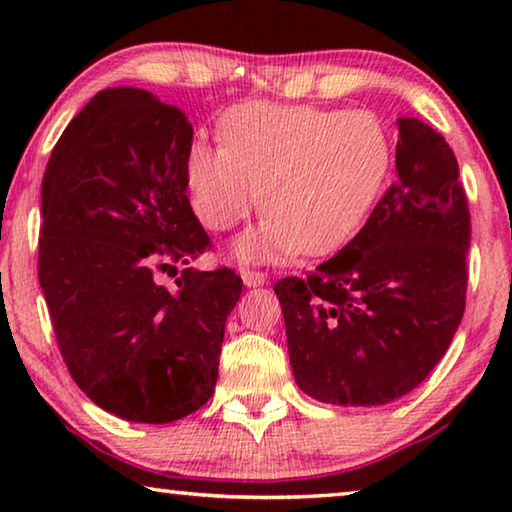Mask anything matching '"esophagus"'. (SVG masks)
<instances>
[{
  "label": "esophagus",
  "instance_id": "obj_1",
  "mask_svg": "<svg viewBox=\"0 0 512 512\" xmlns=\"http://www.w3.org/2000/svg\"><path fill=\"white\" fill-rule=\"evenodd\" d=\"M241 280H244L246 287H262L266 284L268 275L266 273H259V271H250V268H241Z\"/></svg>",
  "mask_w": 512,
  "mask_h": 512
}]
</instances>
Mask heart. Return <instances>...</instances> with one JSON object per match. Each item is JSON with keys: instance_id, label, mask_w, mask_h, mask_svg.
I'll return each instance as SVG.
<instances>
[{"instance_id": "b5f03b06", "label": "heart", "mask_w": 512, "mask_h": 512, "mask_svg": "<svg viewBox=\"0 0 512 512\" xmlns=\"http://www.w3.org/2000/svg\"><path fill=\"white\" fill-rule=\"evenodd\" d=\"M223 140L192 144L187 178L198 216L219 232L264 196L268 216L235 244L241 262L334 250L368 214L391 164L386 126L370 110L248 103L225 119Z\"/></svg>"}]
</instances>
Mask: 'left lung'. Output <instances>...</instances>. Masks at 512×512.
<instances>
[{
	"label": "left lung",
	"instance_id": "left-lung-1",
	"mask_svg": "<svg viewBox=\"0 0 512 512\" xmlns=\"http://www.w3.org/2000/svg\"><path fill=\"white\" fill-rule=\"evenodd\" d=\"M397 180L348 246L275 284L302 393L379 406L420 386L465 311L470 210L445 137L400 117Z\"/></svg>",
	"mask_w": 512,
	"mask_h": 512
}]
</instances>
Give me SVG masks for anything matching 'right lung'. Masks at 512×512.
I'll list each match as a JSON object with an SVG mask.
<instances>
[{
	"mask_svg": "<svg viewBox=\"0 0 512 512\" xmlns=\"http://www.w3.org/2000/svg\"><path fill=\"white\" fill-rule=\"evenodd\" d=\"M192 137L180 108L110 88L69 121L42 178L38 277L60 354L94 404L131 422L210 400L244 287L230 268L176 275L210 246L187 198Z\"/></svg>",
	"mask_w": 512,
	"mask_h": 512,
	"instance_id": "add662e5",
	"label": "right lung"
}]
</instances>
